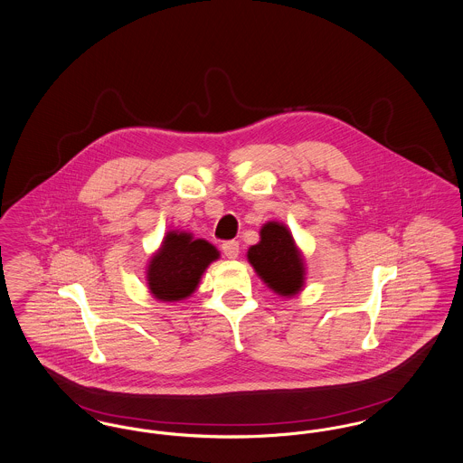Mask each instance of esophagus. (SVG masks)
Listing matches in <instances>:
<instances>
[{
  "label": "esophagus",
  "mask_w": 463,
  "mask_h": 463,
  "mask_svg": "<svg viewBox=\"0 0 463 463\" xmlns=\"http://www.w3.org/2000/svg\"><path fill=\"white\" fill-rule=\"evenodd\" d=\"M222 251H223V255H225L227 259H238V255H240V242H222Z\"/></svg>",
  "instance_id": "1"
}]
</instances>
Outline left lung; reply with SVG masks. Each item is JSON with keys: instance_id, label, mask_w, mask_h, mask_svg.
Wrapping results in <instances>:
<instances>
[{"instance_id": "1", "label": "left lung", "mask_w": 463, "mask_h": 463, "mask_svg": "<svg viewBox=\"0 0 463 463\" xmlns=\"http://www.w3.org/2000/svg\"><path fill=\"white\" fill-rule=\"evenodd\" d=\"M248 260L267 287L283 297L295 295L304 285V260L283 223H265L260 242L248 250Z\"/></svg>"}]
</instances>
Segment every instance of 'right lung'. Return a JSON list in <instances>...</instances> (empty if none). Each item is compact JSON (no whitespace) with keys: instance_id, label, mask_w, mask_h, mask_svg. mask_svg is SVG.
<instances>
[{"instance_id":"obj_1","label":"right lung","mask_w":463,"mask_h":463,"mask_svg":"<svg viewBox=\"0 0 463 463\" xmlns=\"http://www.w3.org/2000/svg\"><path fill=\"white\" fill-rule=\"evenodd\" d=\"M217 259L219 251L210 242L172 231L151 259L147 270L149 289L157 300H182L198 288L201 274Z\"/></svg>"}]
</instances>
